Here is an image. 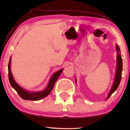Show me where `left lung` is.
<instances>
[{
	"label": "left lung",
	"instance_id": "8db88e82",
	"mask_svg": "<svg viewBox=\"0 0 130 130\" xmlns=\"http://www.w3.org/2000/svg\"><path fill=\"white\" fill-rule=\"evenodd\" d=\"M116 48L117 51V70H116V77L115 79V82L113 85V87L112 89L110 91L109 93V95H108V98H109L111 95L116 90H117L118 86L120 84L121 80V77H122V57H121V55L120 54L118 53L120 51V49L119 48V46L116 45Z\"/></svg>",
	"mask_w": 130,
	"mask_h": 130
}]
</instances>
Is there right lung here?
I'll list each match as a JSON object with an SVG mask.
<instances>
[{
  "mask_svg": "<svg viewBox=\"0 0 130 130\" xmlns=\"http://www.w3.org/2000/svg\"><path fill=\"white\" fill-rule=\"evenodd\" d=\"M10 63H11V58H10L9 63H8V77H9V80L10 84L14 89L19 94L21 97L24 99V100H29V101H38L46 97L51 92L54 86L55 82H56L57 79L59 78L60 74H61L63 70V69L58 71L57 72L55 73L53 75H52L51 79L49 82L48 86L43 91L38 92H29L23 89L20 86L17 84L13 79L12 73L10 70Z\"/></svg>",
  "mask_w": 130,
  "mask_h": 130,
  "instance_id": "add662e5",
  "label": "right lung"
}]
</instances>
